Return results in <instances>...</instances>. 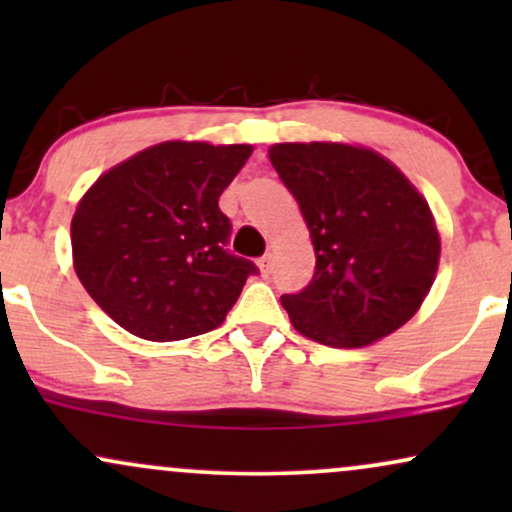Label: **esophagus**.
I'll list each match as a JSON object with an SVG mask.
<instances>
[{"label": "esophagus", "mask_w": 512, "mask_h": 512, "mask_svg": "<svg viewBox=\"0 0 512 512\" xmlns=\"http://www.w3.org/2000/svg\"><path fill=\"white\" fill-rule=\"evenodd\" d=\"M257 267H260V272L267 276L269 272H272V257H269V255L260 257V260H257Z\"/></svg>", "instance_id": "34e87169"}]
</instances>
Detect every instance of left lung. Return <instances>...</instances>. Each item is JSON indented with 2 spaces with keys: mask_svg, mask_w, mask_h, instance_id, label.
<instances>
[{
  "mask_svg": "<svg viewBox=\"0 0 512 512\" xmlns=\"http://www.w3.org/2000/svg\"><path fill=\"white\" fill-rule=\"evenodd\" d=\"M269 161L296 197L315 248L313 281L281 296L293 327L337 349L399 330L438 272L440 236L426 199L363 146L274 144Z\"/></svg>",
  "mask_w": 512,
  "mask_h": 512,
  "instance_id": "8db88e82",
  "label": "left lung"
}]
</instances>
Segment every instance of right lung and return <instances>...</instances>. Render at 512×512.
Listing matches in <instances>:
<instances>
[{
  "label": "right lung",
  "mask_w": 512,
  "mask_h": 512,
  "mask_svg": "<svg viewBox=\"0 0 512 512\" xmlns=\"http://www.w3.org/2000/svg\"><path fill=\"white\" fill-rule=\"evenodd\" d=\"M252 154L248 144L163 142L110 168L72 219L74 269L120 327L178 342L226 320L255 262L226 250L219 209Z\"/></svg>",
  "instance_id": "obj_1"
}]
</instances>
